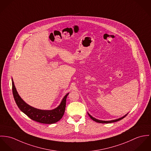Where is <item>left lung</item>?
<instances>
[{"instance_id": "8db88e82", "label": "left lung", "mask_w": 151, "mask_h": 151, "mask_svg": "<svg viewBox=\"0 0 151 151\" xmlns=\"http://www.w3.org/2000/svg\"><path fill=\"white\" fill-rule=\"evenodd\" d=\"M88 116L90 117V118H91L92 120H93L94 121H95V122H97V123H114V122H117V121H119V120H122V119H123L124 117H126V116H127V114L125 115L124 116L120 117V118H119V119H115V120H109V121H104V120H98V119H96V118H94V117H93L92 116H91V115H90L88 113Z\"/></svg>"}]
</instances>
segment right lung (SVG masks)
<instances>
[{"label":"right lung","instance_id":"right-lung-1","mask_svg":"<svg viewBox=\"0 0 151 151\" xmlns=\"http://www.w3.org/2000/svg\"><path fill=\"white\" fill-rule=\"evenodd\" d=\"M12 90L14 100L19 109L33 120L44 124H52L59 121L64 114L66 100L69 93L65 96L60 105L56 108L52 110H42L29 105L20 97L17 93L13 79Z\"/></svg>","mask_w":151,"mask_h":151}]
</instances>
